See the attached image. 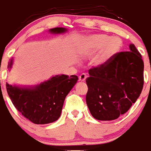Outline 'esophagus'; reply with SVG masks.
I'll list each match as a JSON object with an SVG mask.
<instances>
[{
    "mask_svg": "<svg viewBox=\"0 0 151 151\" xmlns=\"http://www.w3.org/2000/svg\"><path fill=\"white\" fill-rule=\"evenodd\" d=\"M86 75L85 74H81L80 76H79V81H84L86 80Z\"/></svg>",
    "mask_w": 151,
    "mask_h": 151,
    "instance_id": "34e87169",
    "label": "esophagus"
}]
</instances>
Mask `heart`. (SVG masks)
I'll use <instances>...</instances> for the list:
<instances>
[{"label": "heart", "instance_id": "heart-1", "mask_svg": "<svg viewBox=\"0 0 151 151\" xmlns=\"http://www.w3.org/2000/svg\"><path fill=\"white\" fill-rule=\"evenodd\" d=\"M122 46L123 42L120 37L111 38L107 35L99 34L90 36L86 39L85 50L91 53L98 52L101 50L99 56L96 59V63L101 65L119 52Z\"/></svg>", "mask_w": 151, "mask_h": 151}]
</instances>
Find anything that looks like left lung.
<instances>
[{"instance_id":"1","label":"left lung","mask_w":151,"mask_h":151,"mask_svg":"<svg viewBox=\"0 0 151 151\" xmlns=\"http://www.w3.org/2000/svg\"><path fill=\"white\" fill-rule=\"evenodd\" d=\"M130 51L114 55L89 70L86 101L90 113L100 121H111L129 111L143 87L144 64L133 44Z\"/></svg>"}]
</instances>
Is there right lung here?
Listing matches in <instances>:
<instances>
[{"label":"right lung","instance_id":"right-lung-1","mask_svg":"<svg viewBox=\"0 0 151 151\" xmlns=\"http://www.w3.org/2000/svg\"><path fill=\"white\" fill-rule=\"evenodd\" d=\"M67 29L55 27L50 29L52 33L65 32ZM13 60L8 62L11 68ZM78 77L65 74L55 76L34 87H19L6 83V89L12 103L26 119L35 124H46L57 121L61 115L65 97Z\"/></svg>","mask_w":151,"mask_h":151}]
</instances>
